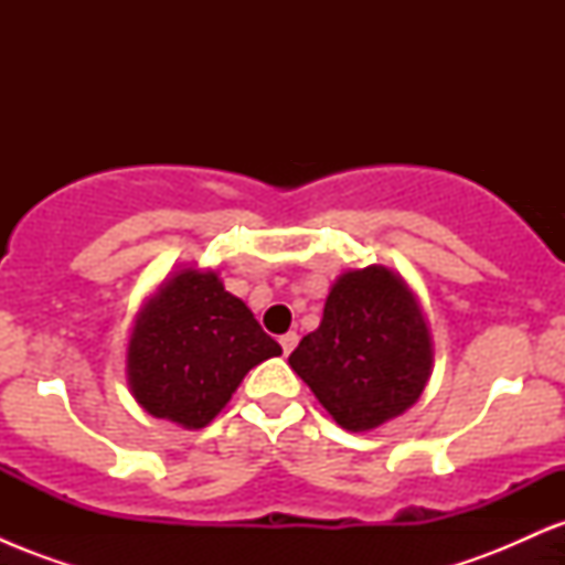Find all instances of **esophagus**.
I'll use <instances>...</instances> for the list:
<instances>
[{
  "instance_id": "1",
  "label": "esophagus",
  "mask_w": 565,
  "mask_h": 565,
  "mask_svg": "<svg viewBox=\"0 0 565 565\" xmlns=\"http://www.w3.org/2000/svg\"><path fill=\"white\" fill-rule=\"evenodd\" d=\"M278 342H281V348H284V353H291V350H295L297 348V334L295 332H287V334H281V340H278Z\"/></svg>"
}]
</instances>
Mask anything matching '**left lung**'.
<instances>
[{"label":"left lung","mask_w":565,"mask_h":565,"mask_svg":"<svg viewBox=\"0 0 565 565\" xmlns=\"http://www.w3.org/2000/svg\"><path fill=\"white\" fill-rule=\"evenodd\" d=\"M289 366L337 425L374 430L417 404L433 374L423 305L385 265L345 270L329 289L319 329L291 350Z\"/></svg>","instance_id":"1"}]
</instances>
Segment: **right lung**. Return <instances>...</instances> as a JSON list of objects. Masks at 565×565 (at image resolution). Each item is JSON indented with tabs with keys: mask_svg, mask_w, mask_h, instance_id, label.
I'll use <instances>...</instances> for the list:
<instances>
[{
	"mask_svg": "<svg viewBox=\"0 0 565 565\" xmlns=\"http://www.w3.org/2000/svg\"><path fill=\"white\" fill-rule=\"evenodd\" d=\"M281 355L217 270L180 268L142 302L129 332L127 385L151 417L199 430L223 412L252 366Z\"/></svg>",
	"mask_w": 565,
	"mask_h": 565,
	"instance_id": "add662e5",
	"label": "right lung"
}]
</instances>
